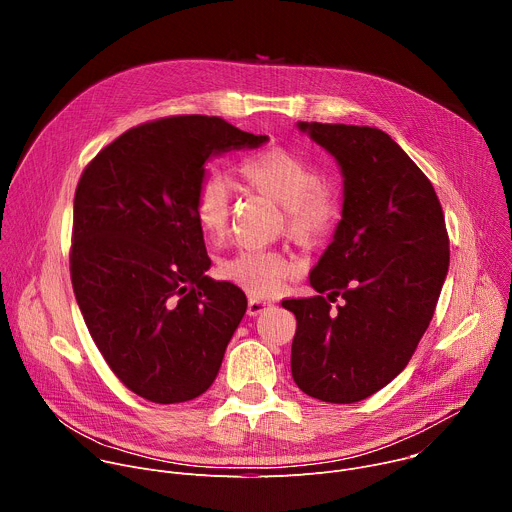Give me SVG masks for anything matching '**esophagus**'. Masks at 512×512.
<instances>
[{
    "mask_svg": "<svg viewBox=\"0 0 512 512\" xmlns=\"http://www.w3.org/2000/svg\"><path fill=\"white\" fill-rule=\"evenodd\" d=\"M271 308H273V304H271V302L251 298V300H249V308H247V312H249V316H259V314H263V312H267V310H271Z\"/></svg>",
    "mask_w": 512,
    "mask_h": 512,
    "instance_id": "1",
    "label": "esophagus"
}]
</instances>
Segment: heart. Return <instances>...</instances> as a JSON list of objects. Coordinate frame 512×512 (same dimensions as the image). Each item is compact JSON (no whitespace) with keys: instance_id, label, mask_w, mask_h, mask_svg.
<instances>
[{"instance_id":"heart-1","label":"heart","mask_w":512,"mask_h":512,"mask_svg":"<svg viewBox=\"0 0 512 512\" xmlns=\"http://www.w3.org/2000/svg\"><path fill=\"white\" fill-rule=\"evenodd\" d=\"M243 182L285 208L289 237L304 247L318 245L334 227L338 206L322 188V174L306 160L283 148H269L245 158L239 166ZM233 196L225 176H206L194 194V218L200 231L223 241L231 227ZM221 275L253 296H273L296 265L275 251L241 249L218 265Z\"/></svg>"}]
</instances>
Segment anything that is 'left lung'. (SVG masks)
<instances>
[{
  "label": "left lung",
  "mask_w": 512,
  "mask_h": 512,
  "mask_svg": "<svg viewBox=\"0 0 512 512\" xmlns=\"http://www.w3.org/2000/svg\"><path fill=\"white\" fill-rule=\"evenodd\" d=\"M342 174V218L310 273L324 294L283 300L296 314L291 377L310 397L356 403L389 385L425 334L450 267L442 204L381 129L298 121ZM345 302L334 313L328 301Z\"/></svg>",
  "instance_id": "8db88e82"
}]
</instances>
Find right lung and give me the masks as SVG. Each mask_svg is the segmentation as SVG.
Masks as SVG:
<instances>
[{
	"mask_svg": "<svg viewBox=\"0 0 512 512\" xmlns=\"http://www.w3.org/2000/svg\"><path fill=\"white\" fill-rule=\"evenodd\" d=\"M265 141L221 117H166L119 135L79 180L72 289L111 371L143 399H196L221 369L247 298L206 275L194 194L210 158Z\"/></svg>",
	"mask_w": 512,
	"mask_h": 512,
	"instance_id": "1",
	"label": "right lung"
}]
</instances>
